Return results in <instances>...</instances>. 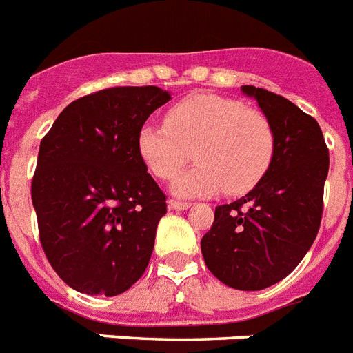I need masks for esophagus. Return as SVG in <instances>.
Here are the masks:
<instances>
[{
  "mask_svg": "<svg viewBox=\"0 0 353 353\" xmlns=\"http://www.w3.org/2000/svg\"><path fill=\"white\" fill-rule=\"evenodd\" d=\"M192 203L188 201H176V199H170L168 201V208L170 210H186V208H190Z\"/></svg>",
  "mask_w": 353,
  "mask_h": 353,
  "instance_id": "34e87169",
  "label": "esophagus"
}]
</instances>
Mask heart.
Returning <instances> with one entry per match:
<instances>
[{
    "label": "heart",
    "mask_w": 353,
    "mask_h": 353,
    "mask_svg": "<svg viewBox=\"0 0 353 353\" xmlns=\"http://www.w3.org/2000/svg\"><path fill=\"white\" fill-rule=\"evenodd\" d=\"M276 148L268 117L245 103L216 94H197L168 110L167 125H143L137 152L148 170L170 179L190 161L197 165L177 176V196H241L263 179Z\"/></svg>",
    "instance_id": "1"
}]
</instances>
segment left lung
Segmentation results:
<instances>
[{
    "instance_id": "left-lung-1",
    "label": "left lung",
    "mask_w": 353,
    "mask_h": 353,
    "mask_svg": "<svg viewBox=\"0 0 353 353\" xmlns=\"http://www.w3.org/2000/svg\"><path fill=\"white\" fill-rule=\"evenodd\" d=\"M241 92L268 117L274 157L246 196L216 206L201 252L208 270L226 286L263 290L285 279L316 241L330 157L314 117L265 88L243 85Z\"/></svg>"
}]
</instances>
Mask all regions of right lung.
<instances>
[{
  "label": "right lung",
  "instance_id": "obj_1",
  "mask_svg": "<svg viewBox=\"0 0 353 353\" xmlns=\"http://www.w3.org/2000/svg\"><path fill=\"white\" fill-rule=\"evenodd\" d=\"M159 87H114L72 101L41 139L32 179L39 241L56 274L88 296H117L145 274L167 197L137 152Z\"/></svg>",
  "mask_w": 353,
  "mask_h": 353
}]
</instances>
